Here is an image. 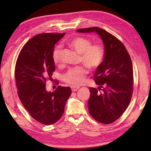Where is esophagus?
Masks as SVG:
<instances>
[{
  "label": "esophagus",
  "mask_w": 151,
  "mask_h": 151,
  "mask_svg": "<svg viewBox=\"0 0 151 151\" xmlns=\"http://www.w3.org/2000/svg\"><path fill=\"white\" fill-rule=\"evenodd\" d=\"M71 89L72 91H73V92H75V91H76L77 89H79V86H72L71 87Z\"/></svg>",
  "instance_id": "obj_1"
}]
</instances>
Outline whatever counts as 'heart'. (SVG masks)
I'll use <instances>...</instances> for the list:
<instances>
[{
    "mask_svg": "<svg viewBox=\"0 0 151 151\" xmlns=\"http://www.w3.org/2000/svg\"><path fill=\"white\" fill-rule=\"evenodd\" d=\"M67 45L77 53L81 55V62L91 70L98 68L103 62L104 51L103 48L98 45H91V40L77 36L70 40ZM62 49L60 47H57L54 49L52 57L54 63L58 64L61 61ZM88 74L86 68L83 66L77 67L68 70L63 76V80L67 83L74 86H79L84 83L86 76Z\"/></svg>",
    "mask_w": 151,
    "mask_h": 151,
    "instance_id": "b5f03b06",
    "label": "heart"
}]
</instances>
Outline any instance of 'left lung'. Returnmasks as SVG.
<instances>
[{"instance_id":"8db88e82","label":"left lung","mask_w":151,"mask_h":151,"mask_svg":"<svg viewBox=\"0 0 151 151\" xmlns=\"http://www.w3.org/2000/svg\"><path fill=\"white\" fill-rule=\"evenodd\" d=\"M79 33H96L104 46V57L94 74L98 88H89L90 115L104 124L116 121L126 110L133 93V67L124 45L115 36L98 27L79 29Z\"/></svg>"}]
</instances>
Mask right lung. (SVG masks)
<instances>
[{
    "mask_svg": "<svg viewBox=\"0 0 151 151\" xmlns=\"http://www.w3.org/2000/svg\"><path fill=\"white\" fill-rule=\"evenodd\" d=\"M65 33L35 36L22 47L15 68L17 94L25 109L35 120L44 125L56 123L64 111L72 93L70 87L58 86L48 91L46 81L55 71L52 54L55 45Z\"/></svg>",
    "mask_w": 151,
    "mask_h": 151,
    "instance_id": "obj_1",
    "label": "right lung"
}]
</instances>
